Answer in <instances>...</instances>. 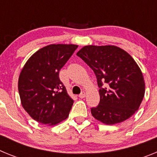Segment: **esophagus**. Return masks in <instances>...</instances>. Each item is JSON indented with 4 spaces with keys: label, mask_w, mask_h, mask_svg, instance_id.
Wrapping results in <instances>:
<instances>
[{
    "label": "esophagus",
    "mask_w": 157,
    "mask_h": 157,
    "mask_svg": "<svg viewBox=\"0 0 157 157\" xmlns=\"http://www.w3.org/2000/svg\"><path fill=\"white\" fill-rule=\"evenodd\" d=\"M86 97V93L85 92H82V93H81V94H79V95H78V98H84Z\"/></svg>",
    "instance_id": "1"
}]
</instances>
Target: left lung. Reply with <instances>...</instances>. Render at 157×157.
Instances as JSON below:
<instances>
[{
	"instance_id": "1",
	"label": "left lung",
	"mask_w": 157,
	"mask_h": 157,
	"mask_svg": "<svg viewBox=\"0 0 157 157\" xmlns=\"http://www.w3.org/2000/svg\"><path fill=\"white\" fill-rule=\"evenodd\" d=\"M77 56L89 65L100 87V102L91 109L107 125L125 121L139 109L145 95L141 69L128 52L116 45H86Z\"/></svg>"
}]
</instances>
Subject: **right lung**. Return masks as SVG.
<instances>
[{"label":"right lung","mask_w":157,"mask_h":157,"mask_svg":"<svg viewBox=\"0 0 157 157\" xmlns=\"http://www.w3.org/2000/svg\"><path fill=\"white\" fill-rule=\"evenodd\" d=\"M77 45L52 44L40 48L23 66L18 81L21 104L38 123L56 125L68 117L74 101L59 78Z\"/></svg>","instance_id":"right-lung-1"}]
</instances>
